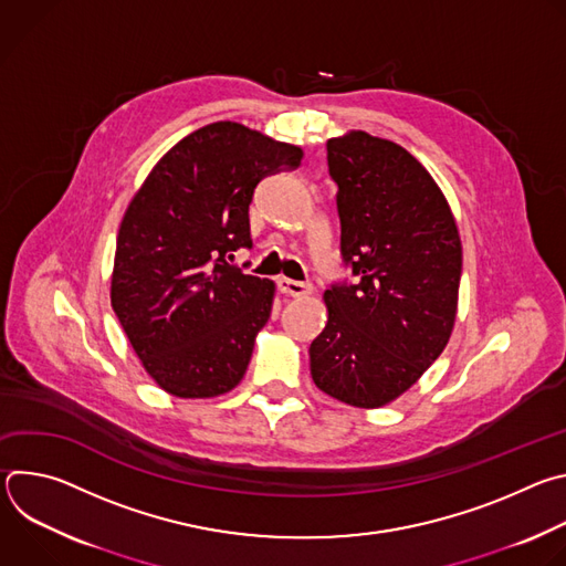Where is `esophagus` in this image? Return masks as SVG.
<instances>
[{
  "label": "esophagus",
  "instance_id": "esophagus-1",
  "mask_svg": "<svg viewBox=\"0 0 566 566\" xmlns=\"http://www.w3.org/2000/svg\"><path fill=\"white\" fill-rule=\"evenodd\" d=\"M277 286L282 293L291 295V297H304L311 293V284L306 282H297V280H289V277H280Z\"/></svg>",
  "mask_w": 566,
  "mask_h": 566
}]
</instances>
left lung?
I'll return each instance as SVG.
<instances>
[{
  "instance_id": "1",
  "label": "left lung",
  "mask_w": 566,
  "mask_h": 566,
  "mask_svg": "<svg viewBox=\"0 0 566 566\" xmlns=\"http://www.w3.org/2000/svg\"><path fill=\"white\" fill-rule=\"evenodd\" d=\"M327 164L343 262L358 280L325 291L329 319L311 343V376L347 406L382 408L450 340L461 239L443 192L400 145L349 132L327 140Z\"/></svg>"
}]
</instances>
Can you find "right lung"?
I'll use <instances>...</instances> for the list:
<instances>
[{
    "label": "right lung",
    "mask_w": 566,
    "mask_h": 566,
    "mask_svg": "<svg viewBox=\"0 0 566 566\" xmlns=\"http://www.w3.org/2000/svg\"><path fill=\"white\" fill-rule=\"evenodd\" d=\"M302 160L297 145L219 120L158 160L125 210L112 306L145 371L179 398H210L244 378L275 284L234 264L251 249L258 184Z\"/></svg>",
    "instance_id": "add662e5"
}]
</instances>
